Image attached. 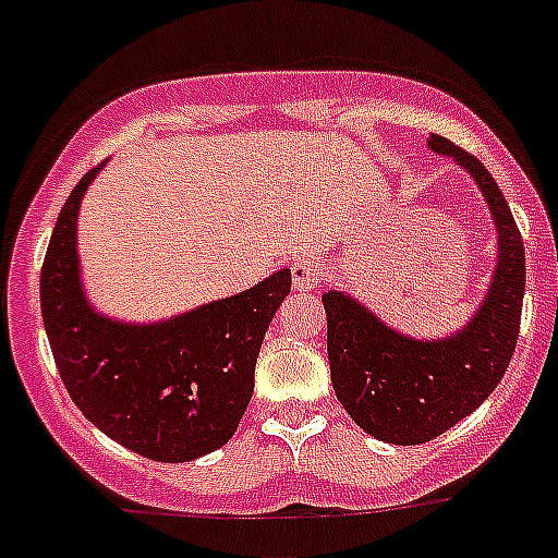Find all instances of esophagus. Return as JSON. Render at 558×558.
<instances>
[{"label": "esophagus", "instance_id": "34e87169", "mask_svg": "<svg viewBox=\"0 0 558 558\" xmlns=\"http://www.w3.org/2000/svg\"><path fill=\"white\" fill-rule=\"evenodd\" d=\"M323 268L317 263H310V259H299L293 263V288L295 290H315L320 284Z\"/></svg>", "mask_w": 558, "mask_h": 558}]
</instances>
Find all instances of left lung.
Segmentation results:
<instances>
[{
    "mask_svg": "<svg viewBox=\"0 0 558 558\" xmlns=\"http://www.w3.org/2000/svg\"><path fill=\"white\" fill-rule=\"evenodd\" d=\"M427 147L474 178L496 225V265L469 323L447 337L418 339L344 290L323 293L337 400L364 433L395 447L433 441L493 395L514 353L526 290V252L496 180L444 136L433 134Z\"/></svg>",
    "mask_w": 558,
    "mask_h": 558,
    "instance_id": "obj_1",
    "label": "left lung"
}]
</instances>
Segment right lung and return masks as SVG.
<instances>
[{
    "label": "right lung",
    "instance_id": "obj_1",
    "mask_svg": "<svg viewBox=\"0 0 558 558\" xmlns=\"http://www.w3.org/2000/svg\"><path fill=\"white\" fill-rule=\"evenodd\" d=\"M89 169L60 210L40 270V310L57 369L78 411L111 438L158 463H189L235 435L254 391V364L290 270L254 288L156 323L109 317L82 282L78 208Z\"/></svg>",
    "mask_w": 558,
    "mask_h": 558
}]
</instances>
